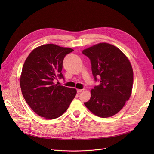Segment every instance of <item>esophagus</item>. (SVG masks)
I'll use <instances>...</instances> for the list:
<instances>
[{
	"label": "esophagus",
	"instance_id": "obj_1",
	"mask_svg": "<svg viewBox=\"0 0 154 154\" xmlns=\"http://www.w3.org/2000/svg\"><path fill=\"white\" fill-rule=\"evenodd\" d=\"M84 91V89H77V93H80V92H82Z\"/></svg>",
	"mask_w": 154,
	"mask_h": 154
}]
</instances>
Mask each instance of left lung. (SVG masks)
Here are the masks:
<instances>
[{
    "label": "left lung",
    "mask_w": 154,
    "mask_h": 154,
    "mask_svg": "<svg viewBox=\"0 0 154 154\" xmlns=\"http://www.w3.org/2000/svg\"><path fill=\"white\" fill-rule=\"evenodd\" d=\"M82 53L90 59L92 74L100 84L91 91L84 104L94 115L107 118L123 108L132 94L134 73L127 57L119 48L102 42L85 48Z\"/></svg>",
    "instance_id": "obj_1"
}]
</instances>
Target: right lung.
<instances>
[{
    "mask_svg": "<svg viewBox=\"0 0 154 154\" xmlns=\"http://www.w3.org/2000/svg\"><path fill=\"white\" fill-rule=\"evenodd\" d=\"M72 48L54 44L38 46L28 55L22 70L20 85L29 107L39 116L54 119L66 112L77 94L75 88L59 85L63 78V60Z\"/></svg>",
    "mask_w": 154,
    "mask_h": 154,
    "instance_id": "add662e5",
    "label": "right lung"
}]
</instances>
